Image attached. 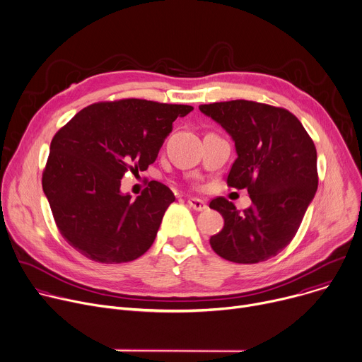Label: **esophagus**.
Returning a JSON list of instances; mask_svg holds the SVG:
<instances>
[{"label": "esophagus", "mask_w": 362, "mask_h": 362, "mask_svg": "<svg viewBox=\"0 0 362 362\" xmlns=\"http://www.w3.org/2000/svg\"><path fill=\"white\" fill-rule=\"evenodd\" d=\"M187 203H189L190 208L193 211H196V212H202V211H204L206 208H208V204H206V202L202 200V199H197V197H189Z\"/></svg>", "instance_id": "1"}]
</instances>
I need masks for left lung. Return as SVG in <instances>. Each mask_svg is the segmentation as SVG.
<instances>
[{"label": "left lung", "mask_w": 362, "mask_h": 362, "mask_svg": "<svg viewBox=\"0 0 362 362\" xmlns=\"http://www.w3.org/2000/svg\"><path fill=\"white\" fill-rule=\"evenodd\" d=\"M235 140L238 158L229 187L246 189L252 204L239 212L226 197L209 206L225 226L211 236L212 249L235 264L268 261L296 235L318 187L317 148L291 112L265 103L230 100L200 105Z\"/></svg>", "instance_id": "8db88e82"}]
</instances>
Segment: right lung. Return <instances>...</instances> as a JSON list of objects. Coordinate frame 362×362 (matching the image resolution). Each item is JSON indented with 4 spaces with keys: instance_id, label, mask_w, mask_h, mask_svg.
<instances>
[{
    "instance_id": "add662e5",
    "label": "right lung",
    "mask_w": 362,
    "mask_h": 362,
    "mask_svg": "<svg viewBox=\"0 0 362 362\" xmlns=\"http://www.w3.org/2000/svg\"><path fill=\"white\" fill-rule=\"evenodd\" d=\"M192 110L141 98L100 101L54 134L41 182L70 246L98 264L130 262L147 252L175 194L151 180L132 200L120 193V180L156 160L173 122Z\"/></svg>"
}]
</instances>
